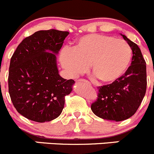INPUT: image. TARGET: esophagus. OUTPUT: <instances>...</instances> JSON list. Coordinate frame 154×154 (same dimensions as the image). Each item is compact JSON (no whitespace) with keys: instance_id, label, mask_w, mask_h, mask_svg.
I'll use <instances>...</instances> for the list:
<instances>
[{"instance_id":"obj_1","label":"esophagus","mask_w":154,"mask_h":154,"mask_svg":"<svg viewBox=\"0 0 154 154\" xmlns=\"http://www.w3.org/2000/svg\"><path fill=\"white\" fill-rule=\"evenodd\" d=\"M78 81H80V82H84V83H86V84H88V85H90V83H89V82L88 81V80H83V79H80V80H79Z\"/></svg>"}]
</instances>
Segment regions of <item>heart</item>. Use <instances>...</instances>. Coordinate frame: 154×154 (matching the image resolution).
Instances as JSON below:
<instances>
[{"instance_id":"heart-1","label":"heart","mask_w":154,"mask_h":154,"mask_svg":"<svg viewBox=\"0 0 154 154\" xmlns=\"http://www.w3.org/2000/svg\"><path fill=\"white\" fill-rule=\"evenodd\" d=\"M132 59L130 45L122 38L102 34H88L80 37L73 50L64 48L60 55L63 68L71 77L87 71L103 83H113L120 78Z\"/></svg>"}]
</instances>
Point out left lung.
Here are the masks:
<instances>
[{
	"instance_id": "left-lung-1",
	"label": "left lung",
	"mask_w": 154,
	"mask_h": 154,
	"mask_svg": "<svg viewBox=\"0 0 154 154\" xmlns=\"http://www.w3.org/2000/svg\"><path fill=\"white\" fill-rule=\"evenodd\" d=\"M121 35L133 51L131 66L111 84L99 86L98 97L91 106L99 118L116 122L126 120L136 113L147 88L146 63L140 48L126 35Z\"/></svg>"
}]
</instances>
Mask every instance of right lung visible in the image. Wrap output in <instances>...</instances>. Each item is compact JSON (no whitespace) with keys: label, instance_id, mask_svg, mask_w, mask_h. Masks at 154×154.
Here are the masks:
<instances>
[{"label":"right lung","instance_id":"add662e5","mask_svg":"<svg viewBox=\"0 0 154 154\" xmlns=\"http://www.w3.org/2000/svg\"><path fill=\"white\" fill-rule=\"evenodd\" d=\"M68 31L39 30L24 38L15 50L9 68V93L18 113L43 123L60 116L65 97L74 80L59 74L57 54Z\"/></svg>","mask_w":154,"mask_h":154}]
</instances>
